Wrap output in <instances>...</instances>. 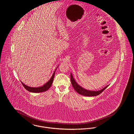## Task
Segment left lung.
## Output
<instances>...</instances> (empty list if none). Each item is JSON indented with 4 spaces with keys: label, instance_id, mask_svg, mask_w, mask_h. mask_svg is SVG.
Segmentation results:
<instances>
[{
    "label": "left lung",
    "instance_id": "obj_1",
    "mask_svg": "<svg viewBox=\"0 0 134 134\" xmlns=\"http://www.w3.org/2000/svg\"><path fill=\"white\" fill-rule=\"evenodd\" d=\"M70 80H71V82L72 83V86L74 88V89L79 94L82 95L83 96H97L99 94H100L102 92H103V91L108 87V86H107L104 88H103V89L97 91H90L86 90L84 88L81 87L80 85H79L77 82L75 81L74 80L73 76H72V73L70 74Z\"/></svg>",
    "mask_w": 134,
    "mask_h": 134
}]
</instances>
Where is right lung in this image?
Segmentation results:
<instances>
[{"label": "right lung", "instance_id": "obj_1", "mask_svg": "<svg viewBox=\"0 0 134 134\" xmlns=\"http://www.w3.org/2000/svg\"><path fill=\"white\" fill-rule=\"evenodd\" d=\"M55 72V70L54 71V72H53V74L52 75V77L49 80V81L46 82V83H45L43 86H42L41 87H36V88H35V87H30L29 86H27L25 85V84H24L22 82H21L22 83V85L23 86V87L25 88V89L26 90H27V91L31 92L40 93L45 92V91H47L48 89H49V88L51 87L52 82H53V78H54Z\"/></svg>", "mask_w": 134, "mask_h": 134}]
</instances>
